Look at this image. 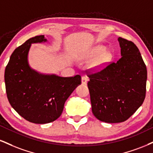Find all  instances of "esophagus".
Returning <instances> with one entry per match:
<instances>
[{
  "instance_id": "obj_1",
  "label": "esophagus",
  "mask_w": 153,
  "mask_h": 153,
  "mask_svg": "<svg viewBox=\"0 0 153 153\" xmlns=\"http://www.w3.org/2000/svg\"><path fill=\"white\" fill-rule=\"evenodd\" d=\"M88 80V77H86V76H82V78H81L82 84H83V85H86V84H87Z\"/></svg>"
}]
</instances>
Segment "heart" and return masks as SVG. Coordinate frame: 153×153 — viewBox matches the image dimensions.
<instances>
[{
  "label": "heart",
  "instance_id": "1",
  "mask_svg": "<svg viewBox=\"0 0 153 153\" xmlns=\"http://www.w3.org/2000/svg\"><path fill=\"white\" fill-rule=\"evenodd\" d=\"M105 51V48L102 46V45H97V46L95 47L94 49L92 51L91 57H96L99 56L101 53L104 52ZM111 58V53L108 52L104 53L102 55H100L97 58V60H95L94 64H93V67L96 68H102L110 61Z\"/></svg>",
  "mask_w": 153,
  "mask_h": 153
}]
</instances>
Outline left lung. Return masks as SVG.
Instances as JSON below:
<instances>
[{
    "label": "left lung",
    "instance_id": "left-lung-1",
    "mask_svg": "<svg viewBox=\"0 0 153 153\" xmlns=\"http://www.w3.org/2000/svg\"><path fill=\"white\" fill-rule=\"evenodd\" d=\"M118 41L122 57L117 62L88 75L92 112L108 123L127 120L141 106L146 93L147 68L139 49L120 37Z\"/></svg>",
    "mask_w": 153,
    "mask_h": 153
}]
</instances>
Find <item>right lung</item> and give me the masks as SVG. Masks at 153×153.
Returning a JSON list of instances; mask_svg holds the SVG:
<instances>
[{
	"label": "right lung",
	"mask_w": 153,
	"mask_h": 153,
	"mask_svg": "<svg viewBox=\"0 0 153 153\" xmlns=\"http://www.w3.org/2000/svg\"><path fill=\"white\" fill-rule=\"evenodd\" d=\"M47 41L38 36L18 47L5 71L7 97L10 105L24 119L36 124L55 121L62 113L65 102L81 83V77L40 74L31 69L27 53L31 43Z\"/></svg>",
	"instance_id": "1"
}]
</instances>
